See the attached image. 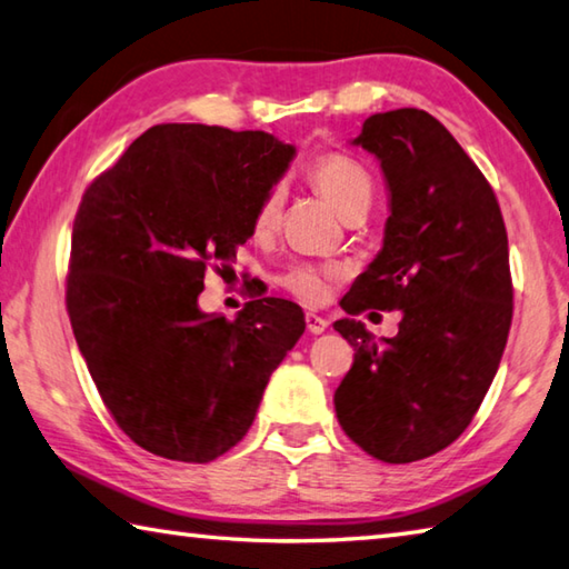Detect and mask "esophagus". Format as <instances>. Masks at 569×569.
I'll list each match as a JSON object with an SVG mask.
<instances>
[{
    "mask_svg": "<svg viewBox=\"0 0 569 569\" xmlns=\"http://www.w3.org/2000/svg\"><path fill=\"white\" fill-rule=\"evenodd\" d=\"M305 322H307V332H312V335H322V332L327 330V320H325V317L315 315V312H307V315H305Z\"/></svg>",
    "mask_w": 569,
    "mask_h": 569,
    "instance_id": "34e87169",
    "label": "esophagus"
}]
</instances>
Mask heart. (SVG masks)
<instances>
[{"mask_svg": "<svg viewBox=\"0 0 569 569\" xmlns=\"http://www.w3.org/2000/svg\"><path fill=\"white\" fill-rule=\"evenodd\" d=\"M307 179H310L317 192H320L345 219L352 212L367 209L372 202V174L367 172V167L362 162H357L355 157L345 152H325L320 157H315L310 167H307ZM282 204L284 189L279 184L269 187L267 194L259 199V204L254 209V232H272L279 224V217H282ZM337 274H340L337 267L300 262L287 267L284 272L277 277V282L279 287H284L287 292L295 295L297 300H302L307 305H320L325 302L327 292H330V282L337 279Z\"/></svg>", "mask_w": 569, "mask_h": 569, "instance_id": "obj_1", "label": "heart"}]
</instances>
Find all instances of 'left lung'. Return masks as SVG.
I'll use <instances>...</instances> for the list:
<instances>
[{"mask_svg":"<svg viewBox=\"0 0 569 569\" xmlns=\"http://www.w3.org/2000/svg\"><path fill=\"white\" fill-rule=\"evenodd\" d=\"M355 144L380 159L390 217L340 305L403 320L385 346L351 317L335 322L355 347L335 412L367 455L405 465L452 445L490 390L512 325L510 249L490 182L432 114H372Z\"/></svg>","mask_w":569,"mask_h":569,"instance_id":"1","label":"left lung"}]
</instances>
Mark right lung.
Here are the masks:
<instances>
[{
	"label": "right lung",
	"instance_id": "right-lung-1",
	"mask_svg": "<svg viewBox=\"0 0 569 569\" xmlns=\"http://www.w3.org/2000/svg\"><path fill=\"white\" fill-rule=\"evenodd\" d=\"M292 157L264 132L157 124L84 189L67 312L99 397L142 450L199 465L232 450L302 337V310L279 297L234 320L197 305Z\"/></svg>",
	"mask_w": 569,
	"mask_h": 569
}]
</instances>
